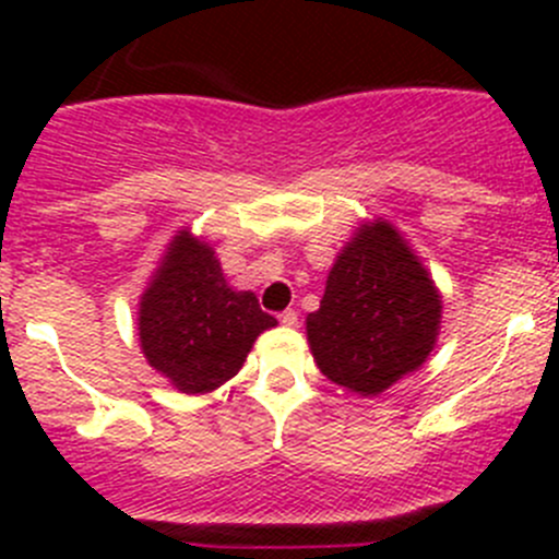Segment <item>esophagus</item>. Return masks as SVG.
I'll list each match as a JSON object with an SVG mask.
<instances>
[{
    "label": "esophagus",
    "instance_id": "esophagus-1",
    "mask_svg": "<svg viewBox=\"0 0 559 559\" xmlns=\"http://www.w3.org/2000/svg\"><path fill=\"white\" fill-rule=\"evenodd\" d=\"M278 319H281V324H284V326H297V313L295 311H284L278 316Z\"/></svg>",
    "mask_w": 559,
    "mask_h": 559
}]
</instances>
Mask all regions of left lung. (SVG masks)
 Returning <instances> with one entry per match:
<instances>
[{
  "mask_svg": "<svg viewBox=\"0 0 559 559\" xmlns=\"http://www.w3.org/2000/svg\"><path fill=\"white\" fill-rule=\"evenodd\" d=\"M443 300L408 240L386 218L354 229L326 275L308 346L332 384L376 397L427 362Z\"/></svg>",
  "mask_w": 559,
  "mask_h": 559,
  "instance_id": "1",
  "label": "left lung"
}]
</instances>
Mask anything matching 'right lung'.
Here are the masks:
<instances>
[{
	"mask_svg": "<svg viewBox=\"0 0 559 559\" xmlns=\"http://www.w3.org/2000/svg\"><path fill=\"white\" fill-rule=\"evenodd\" d=\"M278 321L253 292L224 278L211 243L180 229L140 295L138 335L145 362L183 394H205L243 368L253 341Z\"/></svg>",
	"mask_w": 559,
	"mask_h": 559,
	"instance_id": "add662e5",
	"label": "right lung"
}]
</instances>
